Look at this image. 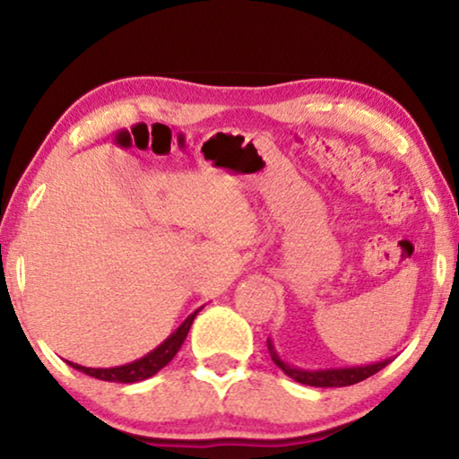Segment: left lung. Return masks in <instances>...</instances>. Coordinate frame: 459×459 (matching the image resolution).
Listing matches in <instances>:
<instances>
[{
    "instance_id": "left-lung-1",
    "label": "left lung",
    "mask_w": 459,
    "mask_h": 459,
    "mask_svg": "<svg viewBox=\"0 0 459 459\" xmlns=\"http://www.w3.org/2000/svg\"><path fill=\"white\" fill-rule=\"evenodd\" d=\"M267 349L269 355L275 366H278L281 372L286 376H290L292 380L300 382V385L307 386H322V388H330V386H349V385H357V382L369 378L376 372H380L382 368H386L391 359H382L376 363H368V366H353V368H325V369H305V368H297L290 366V363L281 359V355L275 351V344L272 338H267Z\"/></svg>"
}]
</instances>
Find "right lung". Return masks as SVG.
Here are the masks:
<instances>
[{"mask_svg":"<svg viewBox=\"0 0 459 459\" xmlns=\"http://www.w3.org/2000/svg\"><path fill=\"white\" fill-rule=\"evenodd\" d=\"M200 309H203V307H200ZM200 309L190 313V316L181 322L178 330L171 332V334H169L165 341L159 344V347L152 349L143 357H140V359L125 363V366H115V368H85V366H79V363H73V361H68V366L79 369V372H83L87 376H91V378L106 380V382L134 385V382L146 380V378H150V376H154L156 372H160V369L165 368L175 355H178V351L181 349V344H184V341H186L187 332H190V328H192L194 317L198 316Z\"/></svg>","mask_w":459,"mask_h":459,"instance_id":"right-lung-1","label":"right lung"}]
</instances>
